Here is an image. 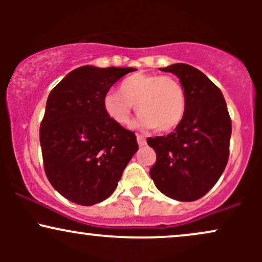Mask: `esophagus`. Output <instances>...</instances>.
I'll use <instances>...</instances> for the list:
<instances>
[{
	"mask_svg": "<svg viewBox=\"0 0 262 262\" xmlns=\"http://www.w3.org/2000/svg\"><path fill=\"white\" fill-rule=\"evenodd\" d=\"M137 140H138V144H139V146H144L146 144L145 138L140 134H137Z\"/></svg>",
	"mask_w": 262,
	"mask_h": 262,
	"instance_id": "obj_1",
	"label": "esophagus"
}]
</instances>
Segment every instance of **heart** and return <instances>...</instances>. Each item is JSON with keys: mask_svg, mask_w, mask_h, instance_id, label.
Wrapping results in <instances>:
<instances>
[{"mask_svg": "<svg viewBox=\"0 0 262 262\" xmlns=\"http://www.w3.org/2000/svg\"><path fill=\"white\" fill-rule=\"evenodd\" d=\"M118 92L104 96L103 110L111 121L122 127L130 122L133 106L141 127L158 132L172 130L185 116V89L170 75L133 74L119 83Z\"/></svg>", "mask_w": 262, "mask_h": 262, "instance_id": "obj_1", "label": "heart"}]
</instances>
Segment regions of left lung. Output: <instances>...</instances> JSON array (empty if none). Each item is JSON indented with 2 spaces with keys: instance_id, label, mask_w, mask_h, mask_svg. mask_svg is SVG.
<instances>
[{
  "instance_id": "obj_1",
  "label": "left lung",
  "mask_w": 262,
  "mask_h": 262,
  "mask_svg": "<svg viewBox=\"0 0 262 262\" xmlns=\"http://www.w3.org/2000/svg\"><path fill=\"white\" fill-rule=\"evenodd\" d=\"M160 70L179 77L187 106L175 132L148 139L156 152L150 177L165 196L192 202L217 183L227 166L231 119L223 93L202 71L187 64Z\"/></svg>"
}]
</instances>
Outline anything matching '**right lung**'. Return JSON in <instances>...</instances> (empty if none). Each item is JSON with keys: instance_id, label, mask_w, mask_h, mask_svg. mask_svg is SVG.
<instances>
[{"instance_id": "obj_1", "label": "right lung", "mask_w": 262, "mask_h": 262, "mask_svg": "<svg viewBox=\"0 0 262 262\" xmlns=\"http://www.w3.org/2000/svg\"><path fill=\"white\" fill-rule=\"evenodd\" d=\"M134 68L81 66L50 92L39 129L44 170L61 196L81 206L104 201L139 146L103 110L113 83Z\"/></svg>"}]
</instances>
